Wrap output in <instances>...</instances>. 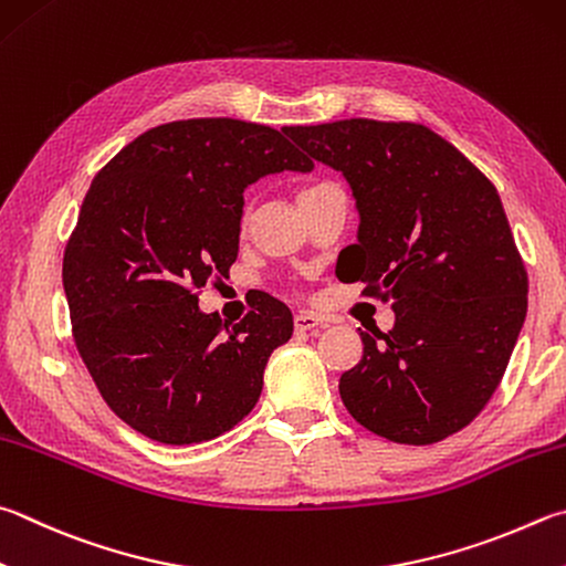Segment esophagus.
<instances>
[{
	"label": "esophagus",
	"mask_w": 566,
	"mask_h": 566,
	"mask_svg": "<svg viewBox=\"0 0 566 566\" xmlns=\"http://www.w3.org/2000/svg\"><path fill=\"white\" fill-rule=\"evenodd\" d=\"M324 324V318L322 316H316V314H312V312H300V314H294V328L296 332H314L316 326H322Z\"/></svg>",
	"instance_id": "34e87169"
}]
</instances>
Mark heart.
Masks as SVG:
<instances>
[{
	"mask_svg": "<svg viewBox=\"0 0 566 566\" xmlns=\"http://www.w3.org/2000/svg\"><path fill=\"white\" fill-rule=\"evenodd\" d=\"M324 188H328V182H314V185H306V188H302V192H300V202L302 200H306V198H312V195H316V192H322ZM250 224V208L242 212V228H248Z\"/></svg>",
	"mask_w": 566,
	"mask_h": 566,
	"instance_id": "heart-1",
	"label": "heart"
}]
</instances>
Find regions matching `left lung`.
Returning a JSON list of instances; mask_svg holds the SVG:
<instances>
[{
	"mask_svg": "<svg viewBox=\"0 0 566 566\" xmlns=\"http://www.w3.org/2000/svg\"><path fill=\"white\" fill-rule=\"evenodd\" d=\"M284 133L354 190L361 224L338 254L342 282H366L396 312L390 332H358L364 356L338 381L346 410L403 446L458 433L495 394L527 314V270L495 185L420 123Z\"/></svg>",
	"mask_w": 566,
	"mask_h": 566,
	"instance_id": "left-lung-1",
	"label": "left lung"
}]
</instances>
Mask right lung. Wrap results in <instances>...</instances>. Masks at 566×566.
Masks as SVG:
<instances>
[{"instance_id": "add662e5", "label": "right lung", "mask_w": 566, "mask_h": 566, "mask_svg": "<svg viewBox=\"0 0 566 566\" xmlns=\"http://www.w3.org/2000/svg\"><path fill=\"white\" fill-rule=\"evenodd\" d=\"M312 168L262 123L190 118L146 130L96 172L61 280L78 356L123 423L192 446L254 408L292 312L266 294L224 332L198 296L238 260L244 188Z\"/></svg>"}]
</instances>
